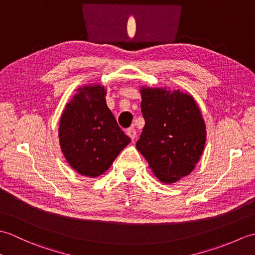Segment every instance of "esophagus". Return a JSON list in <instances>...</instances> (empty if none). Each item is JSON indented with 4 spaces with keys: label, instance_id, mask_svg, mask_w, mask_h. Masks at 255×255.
I'll list each match as a JSON object with an SVG mask.
<instances>
[{
    "label": "esophagus",
    "instance_id": "obj_1",
    "mask_svg": "<svg viewBox=\"0 0 255 255\" xmlns=\"http://www.w3.org/2000/svg\"><path fill=\"white\" fill-rule=\"evenodd\" d=\"M126 134L127 136H129L131 138V140L133 141L134 140V138H136V134H137V131H136V129H134L133 127H130V128H128L127 130H126Z\"/></svg>",
    "mask_w": 255,
    "mask_h": 255
}]
</instances>
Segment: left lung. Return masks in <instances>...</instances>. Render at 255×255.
Listing matches in <instances>:
<instances>
[{
	"label": "left lung",
	"instance_id": "8db88e82",
	"mask_svg": "<svg viewBox=\"0 0 255 255\" xmlns=\"http://www.w3.org/2000/svg\"><path fill=\"white\" fill-rule=\"evenodd\" d=\"M144 127L136 145L160 181L188 175L203 153L206 127L194 99L180 91L142 88Z\"/></svg>",
	"mask_w": 255,
	"mask_h": 255
}]
</instances>
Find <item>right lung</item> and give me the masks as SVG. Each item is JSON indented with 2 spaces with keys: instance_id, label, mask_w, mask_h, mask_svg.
I'll use <instances>...</instances> for the list:
<instances>
[{
  "instance_id": "right-lung-1",
  "label": "right lung",
  "mask_w": 255,
  "mask_h": 255,
  "mask_svg": "<svg viewBox=\"0 0 255 255\" xmlns=\"http://www.w3.org/2000/svg\"><path fill=\"white\" fill-rule=\"evenodd\" d=\"M64 110L59 128L61 150L78 173L96 177L130 142L105 101L104 86H84Z\"/></svg>"
}]
</instances>
